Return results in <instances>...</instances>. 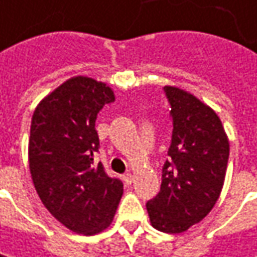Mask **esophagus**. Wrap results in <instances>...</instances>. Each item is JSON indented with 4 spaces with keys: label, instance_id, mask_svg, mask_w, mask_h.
Here are the masks:
<instances>
[{
    "label": "esophagus",
    "instance_id": "obj_1",
    "mask_svg": "<svg viewBox=\"0 0 257 257\" xmlns=\"http://www.w3.org/2000/svg\"><path fill=\"white\" fill-rule=\"evenodd\" d=\"M123 182L126 183V185H131L132 182H134V174L131 173H126L123 176Z\"/></svg>",
    "mask_w": 257,
    "mask_h": 257
}]
</instances>
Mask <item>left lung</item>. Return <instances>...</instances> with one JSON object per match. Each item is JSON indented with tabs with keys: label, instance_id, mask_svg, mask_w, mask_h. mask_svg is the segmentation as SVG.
Returning <instances> with one entry per match:
<instances>
[{
	"label": "left lung",
	"instance_id": "1",
	"mask_svg": "<svg viewBox=\"0 0 257 257\" xmlns=\"http://www.w3.org/2000/svg\"><path fill=\"white\" fill-rule=\"evenodd\" d=\"M173 119L172 143L159 195L147 202L151 225L163 233L186 231L218 201L230 144L218 114L188 91L166 85Z\"/></svg>",
	"mask_w": 257,
	"mask_h": 257
}]
</instances>
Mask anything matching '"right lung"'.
<instances>
[{
    "label": "right lung",
    "instance_id": "obj_1",
    "mask_svg": "<svg viewBox=\"0 0 257 257\" xmlns=\"http://www.w3.org/2000/svg\"><path fill=\"white\" fill-rule=\"evenodd\" d=\"M112 101L110 87L78 75L43 98L32 117L29 167L33 185L46 209L77 234L106 230L123 193V183L96 163V119Z\"/></svg>",
    "mask_w": 257,
    "mask_h": 257
}]
</instances>
